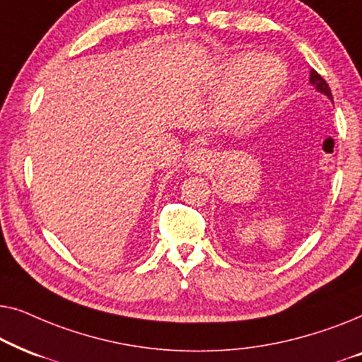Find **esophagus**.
<instances>
[{
    "label": "esophagus",
    "instance_id": "obj_1",
    "mask_svg": "<svg viewBox=\"0 0 362 362\" xmlns=\"http://www.w3.org/2000/svg\"><path fill=\"white\" fill-rule=\"evenodd\" d=\"M211 161V153L206 150H196L192 151L189 158H187V166L191 168L192 171H202L209 166Z\"/></svg>",
    "mask_w": 362,
    "mask_h": 362
}]
</instances>
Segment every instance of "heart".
Masks as SVG:
<instances>
[{
    "label": "heart",
    "mask_w": 362,
    "mask_h": 362,
    "mask_svg": "<svg viewBox=\"0 0 362 362\" xmlns=\"http://www.w3.org/2000/svg\"><path fill=\"white\" fill-rule=\"evenodd\" d=\"M250 57H239L227 62L222 72L224 87L235 88L230 97L229 117L237 123H245L274 93L279 90L281 78L280 67L274 61H260L254 68Z\"/></svg>",
    "instance_id": "obj_1"
}]
</instances>
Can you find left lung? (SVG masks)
<instances>
[{"instance_id": "8db88e82", "label": "left lung", "mask_w": 362, "mask_h": 362, "mask_svg": "<svg viewBox=\"0 0 362 362\" xmlns=\"http://www.w3.org/2000/svg\"><path fill=\"white\" fill-rule=\"evenodd\" d=\"M310 82L313 83L316 90L321 92V93H325L326 97L333 100V95H331V88H329V86H328V83H326L325 78L321 77L318 72H316V71H311V72H310Z\"/></svg>"}]
</instances>
